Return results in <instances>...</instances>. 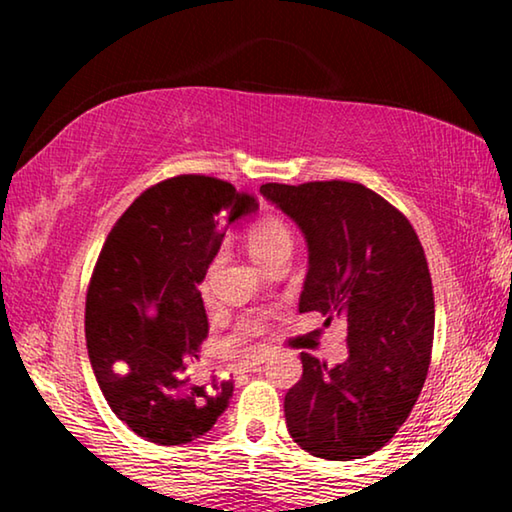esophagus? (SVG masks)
Returning a JSON list of instances; mask_svg holds the SVG:
<instances>
[{
    "label": "esophagus",
    "instance_id": "obj_1",
    "mask_svg": "<svg viewBox=\"0 0 512 512\" xmlns=\"http://www.w3.org/2000/svg\"><path fill=\"white\" fill-rule=\"evenodd\" d=\"M262 363H264L262 354H253V357L246 359L244 363H239V372H259L262 370Z\"/></svg>",
    "mask_w": 512,
    "mask_h": 512
}]
</instances>
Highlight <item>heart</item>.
I'll return each mask as SVG.
<instances>
[{
  "mask_svg": "<svg viewBox=\"0 0 512 512\" xmlns=\"http://www.w3.org/2000/svg\"><path fill=\"white\" fill-rule=\"evenodd\" d=\"M246 244H248L250 257H253L259 266L266 268L275 257H280V255L291 257L293 230L289 228L287 221L280 219V216H262V219H257L253 225H250ZM212 271H214V262L210 264V268H207V273L203 277V284H201L203 296L210 293ZM257 329H259V323H246L244 327H241L239 336L255 334Z\"/></svg>",
  "mask_w": 512,
  "mask_h": 512,
  "instance_id": "b5f03b06",
  "label": "heart"
}]
</instances>
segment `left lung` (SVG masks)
Instances as JSON below:
<instances>
[{
    "label": "left lung",
    "mask_w": 512,
    "mask_h": 512,
    "mask_svg": "<svg viewBox=\"0 0 512 512\" xmlns=\"http://www.w3.org/2000/svg\"><path fill=\"white\" fill-rule=\"evenodd\" d=\"M298 225L309 266L300 314L348 320V359L327 366L302 352L284 397L291 438L311 456L352 461L384 447L427 379L433 291L413 225L372 189L345 180L259 187Z\"/></svg>",
    "instance_id": "8db88e82"
}]
</instances>
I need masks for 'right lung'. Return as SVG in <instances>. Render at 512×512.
<instances>
[{
    "instance_id": "1",
    "label": "right lung",
    "mask_w": 512,
    "mask_h": 512,
    "mask_svg": "<svg viewBox=\"0 0 512 512\" xmlns=\"http://www.w3.org/2000/svg\"><path fill=\"white\" fill-rule=\"evenodd\" d=\"M253 212L230 183L178 176L146 189L101 248L85 300L90 363L112 413L149 443H192L228 409L232 379L189 377L207 336L198 284L228 225Z\"/></svg>"
}]
</instances>
